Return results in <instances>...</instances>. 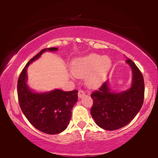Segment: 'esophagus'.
<instances>
[{"instance_id":"esophagus-1","label":"esophagus","mask_w":158,"mask_h":158,"mask_svg":"<svg viewBox=\"0 0 158 158\" xmlns=\"http://www.w3.org/2000/svg\"><path fill=\"white\" fill-rule=\"evenodd\" d=\"M84 95H85V92L84 91V90L81 89H79V92H78V97L79 98H81Z\"/></svg>"}]
</instances>
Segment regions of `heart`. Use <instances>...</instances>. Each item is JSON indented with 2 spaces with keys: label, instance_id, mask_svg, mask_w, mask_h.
<instances>
[{
  "label": "heart",
  "instance_id": "heart-1",
  "mask_svg": "<svg viewBox=\"0 0 158 158\" xmlns=\"http://www.w3.org/2000/svg\"><path fill=\"white\" fill-rule=\"evenodd\" d=\"M110 58L98 54H90L87 56L77 58L73 61L71 70L77 78L86 75V83L90 87L99 86L105 79L111 68Z\"/></svg>",
  "mask_w": 158,
  "mask_h": 158
}]
</instances>
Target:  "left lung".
<instances>
[{
  "label": "left lung",
  "mask_w": 158,
  "mask_h": 158,
  "mask_svg": "<svg viewBox=\"0 0 158 158\" xmlns=\"http://www.w3.org/2000/svg\"><path fill=\"white\" fill-rule=\"evenodd\" d=\"M126 63L132 69V84L129 90L112 93L105 82L90 95L93 100L90 114L102 129L114 130L125 126L138 114L143 103V77L132 60L127 58Z\"/></svg>",
  "instance_id": "obj_1"
}]
</instances>
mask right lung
<instances>
[{
	"label": "right lung",
	"mask_w": 158,
	"mask_h": 158,
	"mask_svg": "<svg viewBox=\"0 0 158 158\" xmlns=\"http://www.w3.org/2000/svg\"><path fill=\"white\" fill-rule=\"evenodd\" d=\"M58 49L56 47H51L40 51L26 64L17 82L18 100L23 114L36 129L49 135L60 133L68 127L72 109L78 98V90L63 91L56 89L49 93H34L26 85V69L30 63L44 52Z\"/></svg>",
	"instance_id": "add662e5"
}]
</instances>
